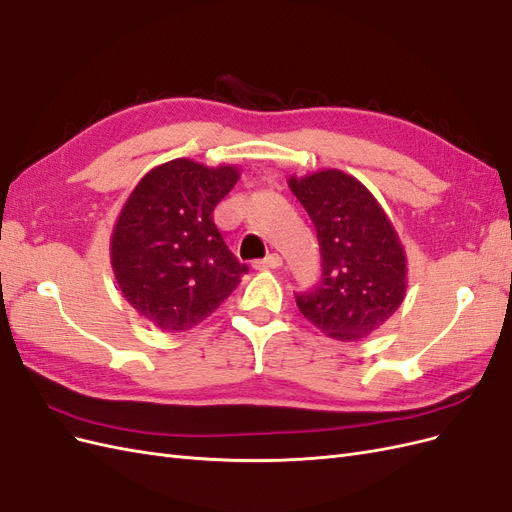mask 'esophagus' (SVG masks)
Masks as SVG:
<instances>
[{
	"mask_svg": "<svg viewBox=\"0 0 512 512\" xmlns=\"http://www.w3.org/2000/svg\"><path fill=\"white\" fill-rule=\"evenodd\" d=\"M277 267H282V256L280 254H269L267 258L254 262V269H277Z\"/></svg>",
	"mask_w": 512,
	"mask_h": 512,
	"instance_id": "esophagus-1",
	"label": "esophagus"
}]
</instances>
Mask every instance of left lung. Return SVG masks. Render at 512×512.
<instances>
[{"label":"left lung","instance_id":"8db88e82","mask_svg":"<svg viewBox=\"0 0 512 512\" xmlns=\"http://www.w3.org/2000/svg\"><path fill=\"white\" fill-rule=\"evenodd\" d=\"M316 226L322 277L297 294L299 312L339 342H359L389 320L406 297V252L378 200L361 181L327 168L290 177Z\"/></svg>","mask_w":512,"mask_h":512}]
</instances>
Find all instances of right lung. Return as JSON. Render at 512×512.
<instances>
[{"mask_svg": "<svg viewBox=\"0 0 512 512\" xmlns=\"http://www.w3.org/2000/svg\"><path fill=\"white\" fill-rule=\"evenodd\" d=\"M237 181L235 166L179 158L149 170L123 205L111 265L123 297L153 327L190 331L247 273L213 222V209Z\"/></svg>", "mask_w": 512, "mask_h": 512, "instance_id": "right-lung-1", "label": "right lung"}]
</instances>
